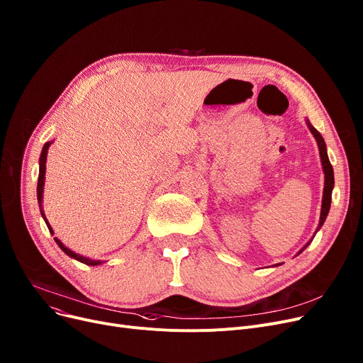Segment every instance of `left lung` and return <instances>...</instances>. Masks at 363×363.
Wrapping results in <instances>:
<instances>
[{
  "label": "left lung",
  "mask_w": 363,
  "mask_h": 363,
  "mask_svg": "<svg viewBox=\"0 0 363 363\" xmlns=\"http://www.w3.org/2000/svg\"><path fill=\"white\" fill-rule=\"evenodd\" d=\"M306 123H308V128L309 130L312 132V135L315 137L316 143H318V148H319V156H320V163H322V169H323V175H325V182H323V194H322V206H320V216H319V225H318V230L316 233L320 230V226L323 225V222H325L328 213H330V207H331V196H333V189H334V170H333V166L330 163V159H328V152H327V144L325 141H323L320 133L312 126V123L306 119ZM315 233V234H316ZM313 240V238H312ZM312 240L309 242L304 244L301 247V250L297 253L300 255L306 247L312 242ZM281 264V263H278ZM275 264V266H278Z\"/></svg>",
  "instance_id": "1"
}]
</instances>
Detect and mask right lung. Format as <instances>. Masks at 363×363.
Instances as JSON below:
<instances>
[{"mask_svg":"<svg viewBox=\"0 0 363 363\" xmlns=\"http://www.w3.org/2000/svg\"><path fill=\"white\" fill-rule=\"evenodd\" d=\"M52 144V141H48V143H45L44 144V147H43V151H41V157H40V175H38V186H36V197H38V204H40V211H41V215H43V218H44V220H45V223H47V226H48V230H50V233H51V235H54V231H52V228H51V225L48 223V220H47V218H45V213H44V208H43V194H44V182H45V162H47V152H48V147ZM54 241L57 242V245L60 247V249L69 256V257H72V259H74V260H78V262H81V263H85V264H88V266H99V264H103L104 263V260H95V259H89V257H85V256H82V255H78V253H74V252H72L70 249H67V247L59 240V238H54Z\"/></svg>","mask_w":363,"mask_h":363,"instance_id":"1","label":"right lung"}]
</instances>
